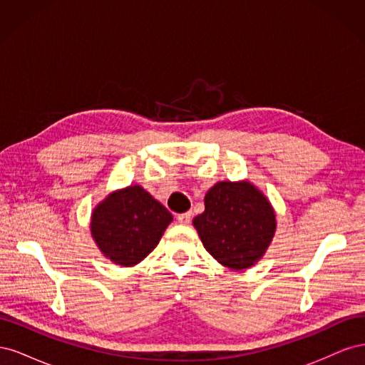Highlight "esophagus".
Here are the masks:
<instances>
[{
    "label": "esophagus",
    "mask_w": 365,
    "mask_h": 365,
    "mask_svg": "<svg viewBox=\"0 0 365 365\" xmlns=\"http://www.w3.org/2000/svg\"><path fill=\"white\" fill-rule=\"evenodd\" d=\"M176 219H178V222H180L181 225H189L190 220H192V213H190V212L181 213V215L176 216Z\"/></svg>",
    "instance_id": "1"
}]
</instances>
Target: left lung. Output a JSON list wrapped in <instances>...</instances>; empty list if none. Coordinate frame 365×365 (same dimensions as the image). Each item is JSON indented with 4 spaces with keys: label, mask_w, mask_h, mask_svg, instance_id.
Here are the masks:
<instances>
[{
    "label": "left lung",
    "mask_w": 365,
    "mask_h": 365,
    "mask_svg": "<svg viewBox=\"0 0 365 365\" xmlns=\"http://www.w3.org/2000/svg\"><path fill=\"white\" fill-rule=\"evenodd\" d=\"M204 205L193 227L210 256L235 271L254 267L277 228L268 197L248 180L219 181L205 193Z\"/></svg>",
    "instance_id": "obj_1"
}]
</instances>
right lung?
I'll use <instances>...</instances> for the list:
<instances>
[{
  "label": "right lung",
  "mask_w": 365,
  "mask_h": 365,
  "mask_svg": "<svg viewBox=\"0 0 365 365\" xmlns=\"http://www.w3.org/2000/svg\"><path fill=\"white\" fill-rule=\"evenodd\" d=\"M173 216L141 185L105 196L91 212V236L103 256L120 267H135L155 250Z\"/></svg>",
  "instance_id": "1"
}]
</instances>
